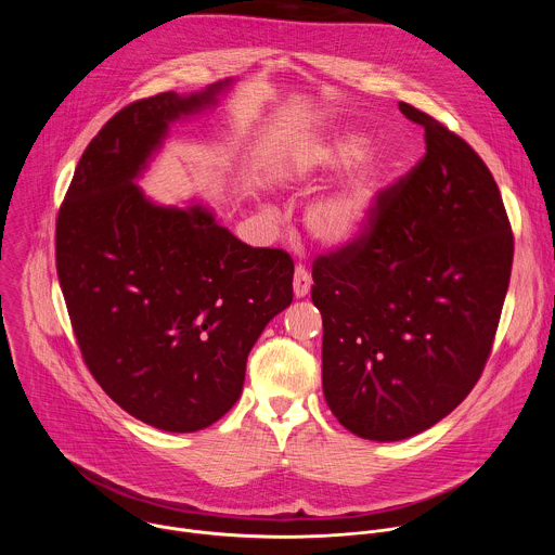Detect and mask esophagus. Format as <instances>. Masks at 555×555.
Returning a JSON list of instances; mask_svg holds the SVG:
<instances>
[{"label": "esophagus", "mask_w": 555, "mask_h": 555, "mask_svg": "<svg viewBox=\"0 0 555 555\" xmlns=\"http://www.w3.org/2000/svg\"><path fill=\"white\" fill-rule=\"evenodd\" d=\"M311 289V274L302 268V266H296V272H294V296L296 298H305Z\"/></svg>", "instance_id": "obj_1"}]
</instances>
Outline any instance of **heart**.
<instances>
[{"label":"heart","mask_w":555,"mask_h":555,"mask_svg":"<svg viewBox=\"0 0 555 555\" xmlns=\"http://www.w3.org/2000/svg\"><path fill=\"white\" fill-rule=\"evenodd\" d=\"M366 149V135L356 129L307 142L296 149L287 165L289 182L305 186L340 176L357 165ZM382 178L384 160L379 155H369L343 184L315 197L302 215V223L311 240L327 250H347L360 244L377 212Z\"/></svg>","instance_id":"obj_1"}]
</instances>
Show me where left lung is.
<instances>
[{
  "label": "left lung",
  "instance_id": "8db88e82",
  "mask_svg": "<svg viewBox=\"0 0 555 555\" xmlns=\"http://www.w3.org/2000/svg\"><path fill=\"white\" fill-rule=\"evenodd\" d=\"M424 160L379 193L364 240L315 259L323 392L371 441L415 437L477 384L509 285L514 236L501 191L474 149L428 114Z\"/></svg>",
  "mask_w": 555,
  "mask_h": 555
}]
</instances>
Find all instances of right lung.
Returning <instances> with one entry per match:
<instances>
[{
    "mask_svg": "<svg viewBox=\"0 0 555 555\" xmlns=\"http://www.w3.org/2000/svg\"><path fill=\"white\" fill-rule=\"evenodd\" d=\"M232 78L120 109L88 144L56 219V272L83 360L135 420L195 433L240 400L246 360L292 302L287 253L250 248L191 202L135 184L173 122L219 103Z\"/></svg>",
    "mask_w": 555,
    "mask_h": 555,
    "instance_id": "obj_1",
    "label": "right lung"
}]
</instances>
